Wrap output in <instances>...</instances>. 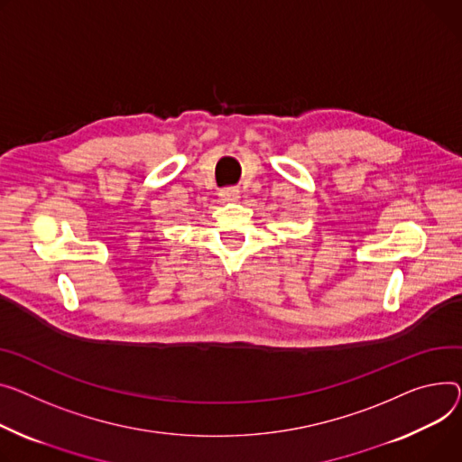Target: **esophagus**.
Segmentation results:
<instances>
[{"mask_svg": "<svg viewBox=\"0 0 462 462\" xmlns=\"http://www.w3.org/2000/svg\"><path fill=\"white\" fill-rule=\"evenodd\" d=\"M219 199H221L223 202H237V200H239V189H236V188L223 189V191L219 193Z\"/></svg>", "mask_w": 462, "mask_h": 462, "instance_id": "1", "label": "esophagus"}]
</instances>
